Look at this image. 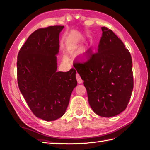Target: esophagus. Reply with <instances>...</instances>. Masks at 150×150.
Wrapping results in <instances>:
<instances>
[{"label":"esophagus","instance_id":"esophagus-1","mask_svg":"<svg viewBox=\"0 0 150 150\" xmlns=\"http://www.w3.org/2000/svg\"><path fill=\"white\" fill-rule=\"evenodd\" d=\"M76 79H77V81H78V83L79 84H81L83 83V80H82V79H81L79 74H76Z\"/></svg>","mask_w":150,"mask_h":150}]
</instances>
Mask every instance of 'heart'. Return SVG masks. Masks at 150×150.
<instances>
[{
  "label": "heart",
  "mask_w": 150,
  "mask_h": 150,
  "mask_svg": "<svg viewBox=\"0 0 150 150\" xmlns=\"http://www.w3.org/2000/svg\"><path fill=\"white\" fill-rule=\"evenodd\" d=\"M76 47H75V46H71V47H69V51H74V50H76ZM64 59H66V57H64Z\"/></svg>",
  "instance_id": "1"
}]
</instances>
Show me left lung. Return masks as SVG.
<instances>
[{
    "instance_id": "left-lung-1",
    "label": "left lung",
    "mask_w": 150,
    "mask_h": 150,
    "mask_svg": "<svg viewBox=\"0 0 150 150\" xmlns=\"http://www.w3.org/2000/svg\"><path fill=\"white\" fill-rule=\"evenodd\" d=\"M98 52L74 66L84 81L90 106L96 115L110 117L126 108L133 89L132 59L121 40L102 27Z\"/></svg>"
}]
</instances>
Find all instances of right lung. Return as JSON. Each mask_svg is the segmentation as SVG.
Here are the masks:
<instances>
[{
	"label": "right lung",
	"mask_w": 150,
	"mask_h": 150,
	"mask_svg": "<svg viewBox=\"0 0 150 150\" xmlns=\"http://www.w3.org/2000/svg\"><path fill=\"white\" fill-rule=\"evenodd\" d=\"M62 25L35 30L17 56V76L20 91L33 114L47 121L64 115L72 90L77 86L76 71L57 72Z\"/></svg>",
	"instance_id": "obj_1"
}]
</instances>
